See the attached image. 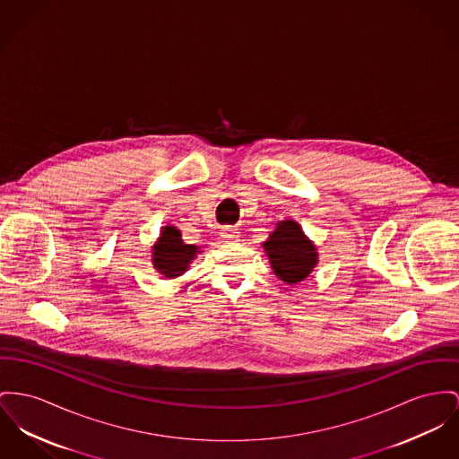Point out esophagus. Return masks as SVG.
<instances>
[{"label":"esophagus","mask_w":459,"mask_h":459,"mask_svg":"<svg viewBox=\"0 0 459 459\" xmlns=\"http://www.w3.org/2000/svg\"><path fill=\"white\" fill-rule=\"evenodd\" d=\"M221 237H222L224 240H237V238L240 237V231H238L235 226H224V228L221 230Z\"/></svg>","instance_id":"1"}]
</instances>
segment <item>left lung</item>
<instances>
[{
	"label": "left lung",
	"instance_id": "left-lung-1",
	"mask_svg": "<svg viewBox=\"0 0 459 459\" xmlns=\"http://www.w3.org/2000/svg\"><path fill=\"white\" fill-rule=\"evenodd\" d=\"M270 264L281 281L299 283L313 272L318 263L316 247L307 240L296 221H281L263 244Z\"/></svg>",
	"mask_w": 459,
	"mask_h": 459
}]
</instances>
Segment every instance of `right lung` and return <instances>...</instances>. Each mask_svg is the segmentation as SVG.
<instances>
[{"label": "right lung", "mask_w": 459, "mask_h": 459, "mask_svg": "<svg viewBox=\"0 0 459 459\" xmlns=\"http://www.w3.org/2000/svg\"><path fill=\"white\" fill-rule=\"evenodd\" d=\"M200 248L196 245L184 244L181 231L176 226L161 228L160 238L153 245V264L160 275L178 278L187 270L189 263L196 257Z\"/></svg>", "instance_id": "obj_1"}]
</instances>
